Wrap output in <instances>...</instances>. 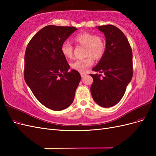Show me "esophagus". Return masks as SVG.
Instances as JSON below:
<instances>
[{"label":"esophagus","instance_id":"obj_1","mask_svg":"<svg viewBox=\"0 0 156 156\" xmlns=\"http://www.w3.org/2000/svg\"><path fill=\"white\" fill-rule=\"evenodd\" d=\"M86 75V73H81V76L82 77H84Z\"/></svg>","mask_w":156,"mask_h":156}]
</instances>
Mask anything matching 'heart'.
<instances>
[{
	"instance_id": "heart-1",
	"label": "heart",
	"mask_w": 156,
	"mask_h": 156,
	"mask_svg": "<svg viewBox=\"0 0 156 156\" xmlns=\"http://www.w3.org/2000/svg\"><path fill=\"white\" fill-rule=\"evenodd\" d=\"M76 45L84 47V55L87 58L77 60L70 64L72 69L79 72H84L93 64L92 58L95 60L100 59L105 51V41L100 35H94L88 32H81L75 35L73 39ZM61 53L66 58H71L73 56V48L68 41H65L61 46Z\"/></svg>"
}]
</instances>
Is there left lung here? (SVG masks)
Here are the masks:
<instances>
[{
    "label": "left lung",
    "mask_w": 156,
    "mask_h": 156,
    "mask_svg": "<svg viewBox=\"0 0 156 156\" xmlns=\"http://www.w3.org/2000/svg\"><path fill=\"white\" fill-rule=\"evenodd\" d=\"M105 36V51L92 70L101 74H90L94 82L92 96L103 107L116 105L124 95L133 77V55L127 37L119 28L111 25L96 27Z\"/></svg>",
    "instance_id": "left-lung-1"
}]
</instances>
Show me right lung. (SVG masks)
Listing matches in <instances>:
<instances>
[{
	"label": "right lung",
	"mask_w": 156,
	"mask_h": 156,
	"mask_svg": "<svg viewBox=\"0 0 156 156\" xmlns=\"http://www.w3.org/2000/svg\"><path fill=\"white\" fill-rule=\"evenodd\" d=\"M77 29L48 25L33 36L25 55L24 77L27 84L42 105L62 111L73 101L81 81L76 70L69 69L61 46Z\"/></svg>",
	"instance_id": "1"
}]
</instances>
